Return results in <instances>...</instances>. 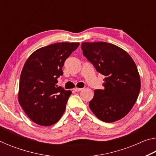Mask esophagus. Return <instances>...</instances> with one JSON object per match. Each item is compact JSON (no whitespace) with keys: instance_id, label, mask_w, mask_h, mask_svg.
Segmentation results:
<instances>
[{"instance_id":"1","label":"esophagus","mask_w":156,"mask_h":156,"mask_svg":"<svg viewBox=\"0 0 156 156\" xmlns=\"http://www.w3.org/2000/svg\"><path fill=\"white\" fill-rule=\"evenodd\" d=\"M82 90H83V88H78V87L74 88V91H80Z\"/></svg>"}]
</instances>
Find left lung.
<instances>
[{"mask_svg": "<svg viewBox=\"0 0 156 156\" xmlns=\"http://www.w3.org/2000/svg\"><path fill=\"white\" fill-rule=\"evenodd\" d=\"M81 48L97 72L105 76L104 89L94 91L90 109L103 122L120 120L130 112L140 90L136 63L127 52L111 43H83Z\"/></svg>", "mask_w": 156, "mask_h": 156, "instance_id": "1", "label": "left lung"}]
</instances>
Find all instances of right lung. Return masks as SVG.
<instances>
[{
    "label": "right lung",
    "mask_w": 156,
    "mask_h": 156,
    "mask_svg": "<svg viewBox=\"0 0 156 156\" xmlns=\"http://www.w3.org/2000/svg\"><path fill=\"white\" fill-rule=\"evenodd\" d=\"M78 43H58L31 54L21 72L18 102L34 122L41 126L56 123L64 113L72 91L58 87L66 59Z\"/></svg>",
    "instance_id": "1"
}]
</instances>
